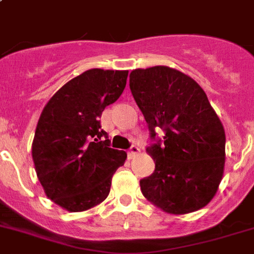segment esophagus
Masks as SVG:
<instances>
[{"label": "esophagus", "mask_w": 254, "mask_h": 254, "mask_svg": "<svg viewBox=\"0 0 254 254\" xmlns=\"http://www.w3.org/2000/svg\"><path fill=\"white\" fill-rule=\"evenodd\" d=\"M140 152V149H139V146L137 145H131V148H129V150H128V154H129V157H133L135 156V154H137V153Z\"/></svg>", "instance_id": "1"}]
</instances>
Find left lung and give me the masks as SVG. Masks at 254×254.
I'll use <instances>...</instances> for the list:
<instances>
[{"mask_svg": "<svg viewBox=\"0 0 254 254\" xmlns=\"http://www.w3.org/2000/svg\"><path fill=\"white\" fill-rule=\"evenodd\" d=\"M129 89L141 110L156 169L140 180L144 197L170 214H187L210 202L225 169V128L204 89L167 66L136 68ZM162 129L164 137H156Z\"/></svg>", "mask_w": 254, "mask_h": 254, "instance_id": "left-lung-1", "label": "left lung"}]
</instances>
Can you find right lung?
Instances as JSON below:
<instances>
[{
	"mask_svg": "<svg viewBox=\"0 0 254 254\" xmlns=\"http://www.w3.org/2000/svg\"><path fill=\"white\" fill-rule=\"evenodd\" d=\"M128 71L92 68L67 81L45 105L32 142L37 178L50 200L84 211L108 197L127 158L101 129L104 109L122 94Z\"/></svg>",
	"mask_w": 254,
	"mask_h": 254,
	"instance_id": "add662e5",
	"label": "right lung"
}]
</instances>
